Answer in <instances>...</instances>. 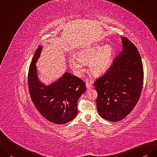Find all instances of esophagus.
Wrapping results in <instances>:
<instances>
[{
	"label": "esophagus",
	"instance_id": "esophagus-1",
	"mask_svg": "<svg viewBox=\"0 0 157 157\" xmlns=\"http://www.w3.org/2000/svg\"><path fill=\"white\" fill-rule=\"evenodd\" d=\"M86 88H87L88 90H90V89L92 88V85H91V83H88V82H86Z\"/></svg>",
	"mask_w": 157,
	"mask_h": 157
}]
</instances>
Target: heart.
<instances>
[{
  "label": "heart",
  "instance_id": "heart-1",
  "mask_svg": "<svg viewBox=\"0 0 157 157\" xmlns=\"http://www.w3.org/2000/svg\"><path fill=\"white\" fill-rule=\"evenodd\" d=\"M114 49L110 44H101L90 46L78 52L77 58L71 56L68 62L77 75L80 76L84 72L83 65L89 63L90 73L99 76L105 73L112 65Z\"/></svg>",
  "mask_w": 157,
  "mask_h": 157
}]
</instances>
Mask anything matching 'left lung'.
I'll return each mask as SVG.
<instances>
[{"mask_svg": "<svg viewBox=\"0 0 157 157\" xmlns=\"http://www.w3.org/2000/svg\"><path fill=\"white\" fill-rule=\"evenodd\" d=\"M123 49L109 69L96 80L94 85L99 115L105 120L117 122L134 108L143 83V67L136 48L126 37H121Z\"/></svg>", "mask_w": 157, "mask_h": 157, "instance_id": "obj_1", "label": "left lung"}]
</instances>
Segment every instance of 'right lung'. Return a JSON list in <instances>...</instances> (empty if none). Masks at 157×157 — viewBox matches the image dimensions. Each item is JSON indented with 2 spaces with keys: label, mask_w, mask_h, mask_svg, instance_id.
<instances>
[{
  "label": "right lung",
  "mask_w": 157,
  "mask_h": 157,
  "mask_svg": "<svg viewBox=\"0 0 157 157\" xmlns=\"http://www.w3.org/2000/svg\"><path fill=\"white\" fill-rule=\"evenodd\" d=\"M43 46L39 45L31 60L28 76L29 92L36 109L49 121L63 124L77 115V102L86 90L85 82L68 72L48 85L37 75L36 63Z\"/></svg>",
  "instance_id": "obj_1"
}]
</instances>
